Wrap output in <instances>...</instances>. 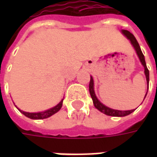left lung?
<instances>
[{"instance_id":"obj_1","label":"left lung","mask_w":157,"mask_h":157,"mask_svg":"<svg viewBox=\"0 0 157 157\" xmlns=\"http://www.w3.org/2000/svg\"><path fill=\"white\" fill-rule=\"evenodd\" d=\"M121 32L127 39H129L131 44L133 45L134 48H135V51H136V54L138 55L140 60L141 64L143 65V66H144V68H145V77H146V82H147V92H148L149 70L147 69V66H146V64H145V57H144V55H143L141 49H140V45H139V43L135 38V36L133 35L130 32H128V30H122ZM89 92H90V94H91V97H92V101H93V104L95 106L96 109H98L100 112L103 113L106 115L113 116V117H124V116L128 115V114H130L131 113H133L135 111V109L127 110V111H120V110H115V109H110L109 107L103 105L102 102H100L98 99V98L96 97L95 92H94V82H93V79H92V76H91V80H90V83H89ZM146 94H147V92H146ZM146 94H145V96H146Z\"/></svg>"}]
</instances>
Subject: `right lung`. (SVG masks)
Returning a JSON list of instances; mask_svg holds the SVG:
<instances>
[{"instance_id": "obj_1", "label": "right lung", "mask_w": 157, "mask_h": 157, "mask_svg": "<svg viewBox=\"0 0 157 157\" xmlns=\"http://www.w3.org/2000/svg\"><path fill=\"white\" fill-rule=\"evenodd\" d=\"M62 103H63V99H62L61 101L59 102V104L54 107V108H52L50 109H48V110H46L44 112H39V113H27L24 112V111H22V110H20L18 109V110L20 112L22 113V114H24L26 117H28L29 118H32V119H44V118H47L48 117H50L53 114H55L56 113L59 111V109H61L62 107Z\"/></svg>"}]
</instances>
